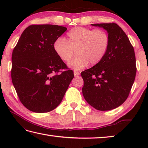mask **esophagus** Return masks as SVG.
I'll return each instance as SVG.
<instances>
[{
  "label": "esophagus",
  "mask_w": 148,
  "mask_h": 148,
  "mask_svg": "<svg viewBox=\"0 0 148 148\" xmlns=\"http://www.w3.org/2000/svg\"><path fill=\"white\" fill-rule=\"evenodd\" d=\"M74 76L75 77H76V76H79V75L80 74V73L79 72H77V71H74Z\"/></svg>",
  "instance_id": "obj_1"
}]
</instances>
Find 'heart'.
I'll list each match as a JSON object with an SVG mask.
<instances>
[{"label": "heart", "instance_id": "1", "mask_svg": "<svg viewBox=\"0 0 148 148\" xmlns=\"http://www.w3.org/2000/svg\"><path fill=\"white\" fill-rule=\"evenodd\" d=\"M110 38L105 30L75 27L67 34L64 39L56 40L53 49L63 62L73 58L76 50L77 57L71 61L68 66L80 70L88 65H95L102 61L108 51Z\"/></svg>", "mask_w": 148, "mask_h": 148}]
</instances>
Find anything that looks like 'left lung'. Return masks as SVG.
Segmentation results:
<instances>
[{
  "mask_svg": "<svg viewBox=\"0 0 148 148\" xmlns=\"http://www.w3.org/2000/svg\"><path fill=\"white\" fill-rule=\"evenodd\" d=\"M110 38L108 51L102 61L81 73L84 81V98L99 111H109L128 98L136 78L137 68L134 47L126 34L115 23H95Z\"/></svg>",
  "mask_w": 148,
  "mask_h": 148,
  "instance_id": "8db88e82",
  "label": "left lung"
}]
</instances>
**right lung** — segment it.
Here are the masks:
<instances>
[{
  "instance_id": "add662e5",
  "label": "right lung",
  "mask_w": 148,
  "mask_h": 148,
  "mask_svg": "<svg viewBox=\"0 0 148 148\" xmlns=\"http://www.w3.org/2000/svg\"><path fill=\"white\" fill-rule=\"evenodd\" d=\"M67 30L55 25H32L25 29L12 51V82L20 102L31 111L55 109L74 77L53 49Z\"/></svg>"
}]
</instances>
